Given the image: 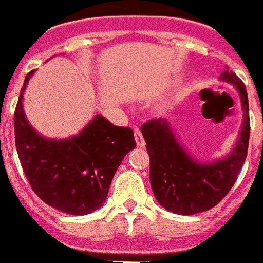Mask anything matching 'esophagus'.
<instances>
[{"label":"esophagus","mask_w":263,"mask_h":263,"mask_svg":"<svg viewBox=\"0 0 263 263\" xmlns=\"http://www.w3.org/2000/svg\"><path fill=\"white\" fill-rule=\"evenodd\" d=\"M134 137H136V143L139 147H144L145 145V141L143 139V134L140 132L139 127H134Z\"/></svg>","instance_id":"obj_1"}]
</instances>
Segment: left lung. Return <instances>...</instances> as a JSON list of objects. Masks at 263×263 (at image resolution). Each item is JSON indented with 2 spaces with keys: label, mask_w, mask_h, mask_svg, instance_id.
I'll return each instance as SVG.
<instances>
[{
  "label": "left lung",
  "mask_w": 263,
  "mask_h": 263,
  "mask_svg": "<svg viewBox=\"0 0 263 263\" xmlns=\"http://www.w3.org/2000/svg\"><path fill=\"white\" fill-rule=\"evenodd\" d=\"M220 80L236 86L244 114L236 147L228 157L208 163L191 158L177 141L171 122L165 118L148 120L141 126L149 155V181L154 195L163 208L173 214L194 215L214 208L232 190L246 162L250 140L246 86L229 68L222 73Z\"/></svg>",
  "instance_id": "1"
}]
</instances>
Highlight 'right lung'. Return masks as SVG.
Returning <instances> with one entry per match:
<instances>
[{
  "label": "right lung",
  "mask_w": 263,
  "mask_h": 263,
  "mask_svg": "<svg viewBox=\"0 0 263 263\" xmlns=\"http://www.w3.org/2000/svg\"><path fill=\"white\" fill-rule=\"evenodd\" d=\"M34 70L27 73L15 109V144L31 189L45 204L69 215H87L105 202L110 181L126 154L136 147L130 127L96 118L76 136L43 137L27 122L23 92Z\"/></svg>",
  "instance_id": "add662e5"
}]
</instances>
